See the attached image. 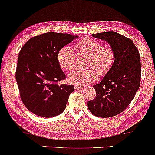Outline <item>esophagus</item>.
I'll return each instance as SVG.
<instances>
[{"label":"esophagus","mask_w":155,"mask_h":155,"mask_svg":"<svg viewBox=\"0 0 155 155\" xmlns=\"http://www.w3.org/2000/svg\"><path fill=\"white\" fill-rule=\"evenodd\" d=\"M84 87H85L84 86H80V85H75V90H81V89H83Z\"/></svg>","instance_id":"obj_1"}]
</instances>
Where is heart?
<instances>
[{
    "instance_id": "heart-1",
    "label": "heart",
    "mask_w": 155,
    "mask_h": 155,
    "mask_svg": "<svg viewBox=\"0 0 155 155\" xmlns=\"http://www.w3.org/2000/svg\"><path fill=\"white\" fill-rule=\"evenodd\" d=\"M75 49L79 55L87 56L89 59L86 70H75L68 75L70 83L84 86L95 82L97 73L100 75L107 74L113 65L115 55L110 46H102L100 42L92 38H85L77 42ZM58 61L63 70L70 71L75 68V57L74 52L69 46H64L58 53Z\"/></svg>"
}]
</instances>
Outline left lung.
Listing matches in <instances>:
<instances>
[{"instance_id": "8db88e82", "label": "left lung", "mask_w": 155, "mask_h": 155, "mask_svg": "<svg viewBox=\"0 0 155 155\" xmlns=\"http://www.w3.org/2000/svg\"><path fill=\"white\" fill-rule=\"evenodd\" d=\"M106 41L115 55L113 65L101 82L93 86L96 97L87 102L88 109L99 117L120 114L133 100L141 80V63L137 48L130 38L116 33L92 34Z\"/></svg>"}]
</instances>
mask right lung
I'll list each match as a JSON object with an SVG mask.
<instances>
[{"label": "right lung", "instance_id": "1", "mask_svg": "<svg viewBox=\"0 0 155 155\" xmlns=\"http://www.w3.org/2000/svg\"><path fill=\"white\" fill-rule=\"evenodd\" d=\"M78 35L48 32L26 42L18 58L15 78L21 100L36 115L53 117L65 109L73 85H58L65 75L58 61L62 48Z\"/></svg>", "mask_w": 155, "mask_h": 155}]
</instances>
